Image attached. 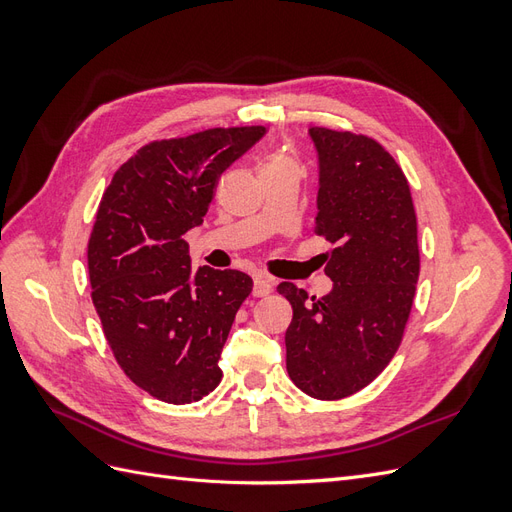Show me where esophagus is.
Wrapping results in <instances>:
<instances>
[{"label": "esophagus", "instance_id": "1", "mask_svg": "<svg viewBox=\"0 0 512 512\" xmlns=\"http://www.w3.org/2000/svg\"><path fill=\"white\" fill-rule=\"evenodd\" d=\"M273 290V280L267 275L256 273L254 275V297H267V294Z\"/></svg>", "mask_w": 512, "mask_h": 512}]
</instances>
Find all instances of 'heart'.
I'll return each mask as SVG.
<instances>
[{"label":"heart","mask_w":512,"mask_h":512,"mask_svg":"<svg viewBox=\"0 0 512 512\" xmlns=\"http://www.w3.org/2000/svg\"><path fill=\"white\" fill-rule=\"evenodd\" d=\"M290 166H297L292 160V156H288L286 151L277 149V151H271L269 156L265 158V162H262L260 166V175L262 173H271V170H282V168H290Z\"/></svg>","instance_id":"heart-1"}]
</instances>
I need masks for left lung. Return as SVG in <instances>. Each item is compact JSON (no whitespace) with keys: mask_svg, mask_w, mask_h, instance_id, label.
I'll use <instances>...</instances> for the list:
<instances>
[{"mask_svg":"<svg viewBox=\"0 0 512 512\" xmlns=\"http://www.w3.org/2000/svg\"><path fill=\"white\" fill-rule=\"evenodd\" d=\"M320 190L314 232L333 250L322 254L333 290L307 299L282 282L292 305L286 331L290 380L314 399H344L391 363L416 292V213L395 158L365 134L312 128Z\"/></svg>","mask_w":512,"mask_h":512,"instance_id":"1","label":"left lung"}]
</instances>
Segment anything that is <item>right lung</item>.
<instances>
[{"mask_svg":"<svg viewBox=\"0 0 512 512\" xmlns=\"http://www.w3.org/2000/svg\"><path fill=\"white\" fill-rule=\"evenodd\" d=\"M265 126L162 138L121 164L87 245L91 301L119 367L166 404H192L222 380L218 365L252 277L203 267L183 239L203 224L224 170Z\"/></svg>","mask_w":512,"mask_h":512,"instance_id":"right-lung-1","label":"right lung"}]
</instances>
